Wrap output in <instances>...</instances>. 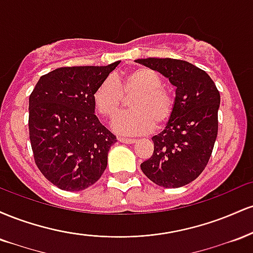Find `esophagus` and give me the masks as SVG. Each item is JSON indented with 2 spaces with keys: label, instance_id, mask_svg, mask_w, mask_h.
<instances>
[{
  "label": "esophagus",
  "instance_id": "esophagus-1",
  "mask_svg": "<svg viewBox=\"0 0 253 253\" xmlns=\"http://www.w3.org/2000/svg\"><path fill=\"white\" fill-rule=\"evenodd\" d=\"M119 141H120V143H125V144H134V143H136L135 139H130V138H119Z\"/></svg>",
  "mask_w": 253,
  "mask_h": 253
}]
</instances>
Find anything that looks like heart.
<instances>
[{"instance_id":"1","label":"heart","mask_w":253,"mask_h":253,"mask_svg":"<svg viewBox=\"0 0 253 253\" xmlns=\"http://www.w3.org/2000/svg\"><path fill=\"white\" fill-rule=\"evenodd\" d=\"M125 95L133 96L132 110L115 120L114 130L124 135L149 133L153 127L164 126L172 117L175 101L163 88V81L150 68H136L119 77H108L94 92L97 112L107 119H114L123 108Z\"/></svg>"}]
</instances>
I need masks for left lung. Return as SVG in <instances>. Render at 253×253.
<instances>
[{
    "label": "left lung",
    "mask_w": 253,
    "mask_h": 253,
    "mask_svg": "<svg viewBox=\"0 0 253 253\" xmlns=\"http://www.w3.org/2000/svg\"><path fill=\"white\" fill-rule=\"evenodd\" d=\"M136 63L158 71L176 86L172 117L152 136L153 153L140 164L147 178L163 188H179L201 175L217 135L220 92L211 78L185 60L146 58Z\"/></svg>",
    "instance_id": "1"
}]
</instances>
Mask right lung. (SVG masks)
<instances>
[{
    "mask_svg": "<svg viewBox=\"0 0 253 253\" xmlns=\"http://www.w3.org/2000/svg\"><path fill=\"white\" fill-rule=\"evenodd\" d=\"M119 64L56 69L32 91L28 128L34 161L59 189H86L106 170L117 136L95 115L94 92Z\"/></svg>",
    "mask_w": 253,
    "mask_h": 253,
    "instance_id": "right-lung-1",
    "label": "right lung"
}]
</instances>
